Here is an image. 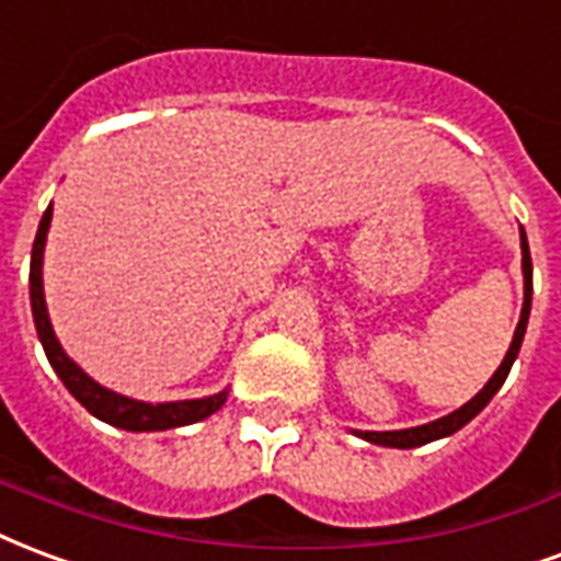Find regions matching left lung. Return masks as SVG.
<instances>
[{
  "mask_svg": "<svg viewBox=\"0 0 561 561\" xmlns=\"http://www.w3.org/2000/svg\"><path fill=\"white\" fill-rule=\"evenodd\" d=\"M520 252H524V309H520V321H517V330H514L512 347H508V354L500 363V368L493 371V377L484 383L479 396L470 398L463 408H458L455 413L443 419H434L428 425H416V428H401V431H354L356 437L368 439V443H375V446H389V449H416V446H425V443H434V439H443L460 431L470 419H476L481 410L488 408V401H491L496 392H500V386L505 383V377L512 371L514 359L520 354V344H524L526 335V323H529V309H533V259H529V243H526V231L520 228Z\"/></svg>",
  "mask_w": 561,
  "mask_h": 561,
  "instance_id": "8db88e82",
  "label": "left lung"
}]
</instances>
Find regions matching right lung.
Instances as JSON below:
<instances>
[{"instance_id":"obj_1","label":"right lung","mask_w":561,"mask_h":561,"mask_svg":"<svg viewBox=\"0 0 561 561\" xmlns=\"http://www.w3.org/2000/svg\"><path fill=\"white\" fill-rule=\"evenodd\" d=\"M53 222V205L44 210L41 226H37L35 243H32V264H28V297H32V318H35L37 339L44 344L49 365L56 368V375L61 377V383L68 386V392L82 408L89 410L91 416H98L106 425L124 431H169L181 428V425H193L202 422L210 413H217L226 404L228 389L217 392V396L190 398V401H163V404H151V401H136L122 392H112L98 380H91L80 365L73 363L65 347L53 333L49 323L47 300H44V247H47V231Z\"/></svg>"}]
</instances>
